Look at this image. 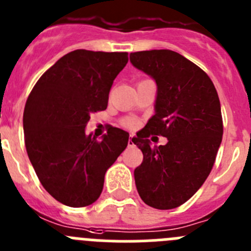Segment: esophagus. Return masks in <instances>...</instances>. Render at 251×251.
<instances>
[{
    "instance_id": "obj_1",
    "label": "esophagus",
    "mask_w": 251,
    "mask_h": 251,
    "mask_svg": "<svg viewBox=\"0 0 251 251\" xmlns=\"http://www.w3.org/2000/svg\"><path fill=\"white\" fill-rule=\"evenodd\" d=\"M127 145L128 146H133V145H135V140H133V137H132V135H131L130 137H128V142H127Z\"/></svg>"
}]
</instances>
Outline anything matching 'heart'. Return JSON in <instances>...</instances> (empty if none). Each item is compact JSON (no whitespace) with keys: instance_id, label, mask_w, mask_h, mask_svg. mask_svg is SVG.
Instances as JSON below:
<instances>
[{"instance_id":"1","label":"heart","mask_w":251,"mask_h":251,"mask_svg":"<svg viewBox=\"0 0 251 251\" xmlns=\"http://www.w3.org/2000/svg\"><path fill=\"white\" fill-rule=\"evenodd\" d=\"M125 125L127 126V127H135V123H133V121H131V120L126 121Z\"/></svg>"}]
</instances>
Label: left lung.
<instances>
[{
	"label": "left lung",
	"instance_id": "8db88e82",
	"mask_svg": "<svg viewBox=\"0 0 251 251\" xmlns=\"http://www.w3.org/2000/svg\"><path fill=\"white\" fill-rule=\"evenodd\" d=\"M131 64L157 85L154 115L133 137L144 153L135 170L141 200L156 209L179 207L202 187L212 171L222 137L221 102L209 76L177 51L131 53ZM151 133L169 142L152 147Z\"/></svg>",
	"mask_w": 251,
	"mask_h": 251
}]
</instances>
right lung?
<instances>
[{
	"label": "right lung",
	"instance_id": "obj_1",
	"mask_svg": "<svg viewBox=\"0 0 251 251\" xmlns=\"http://www.w3.org/2000/svg\"><path fill=\"white\" fill-rule=\"evenodd\" d=\"M126 51L76 49L57 60L30 91L23 112L28 157L42 186L58 202L86 207L98 200L107 168L126 149L128 133L107 128L86 135L90 114L105 110Z\"/></svg>",
	"mask_w": 251,
	"mask_h": 251
}]
</instances>
